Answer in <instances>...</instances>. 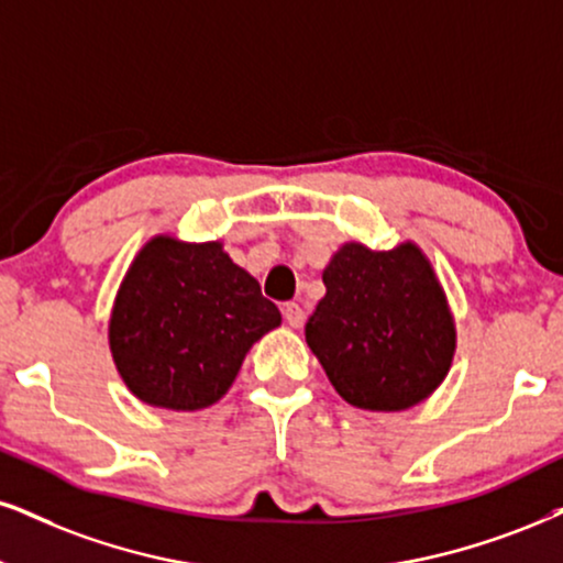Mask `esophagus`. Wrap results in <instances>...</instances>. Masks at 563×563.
<instances>
[{
    "mask_svg": "<svg viewBox=\"0 0 563 563\" xmlns=\"http://www.w3.org/2000/svg\"><path fill=\"white\" fill-rule=\"evenodd\" d=\"M282 313H284V321L292 325V329H300V325L305 323V310H302L297 302H287V305H284Z\"/></svg>",
    "mask_w": 563,
    "mask_h": 563,
    "instance_id": "1",
    "label": "esophagus"
}]
</instances>
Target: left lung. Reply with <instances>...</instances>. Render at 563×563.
<instances>
[{"mask_svg":"<svg viewBox=\"0 0 563 563\" xmlns=\"http://www.w3.org/2000/svg\"><path fill=\"white\" fill-rule=\"evenodd\" d=\"M323 284L305 342L339 397L371 412H401L443 384L456 325L420 245L344 242L323 268Z\"/></svg>","mask_w":563,"mask_h":563,"instance_id":"left-lung-1","label":"left lung"}]
</instances>
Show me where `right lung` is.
Returning <instances> with one entry per match:
<instances>
[{
    "label": "right lung",
    "mask_w": 563,
    "mask_h": 563,
    "mask_svg": "<svg viewBox=\"0 0 563 563\" xmlns=\"http://www.w3.org/2000/svg\"><path fill=\"white\" fill-rule=\"evenodd\" d=\"M276 325L279 308L219 240L156 234L117 289L109 352L143 405L196 412L224 397L250 346Z\"/></svg>",
    "instance_id": "add662e5"
}]
</instances>
